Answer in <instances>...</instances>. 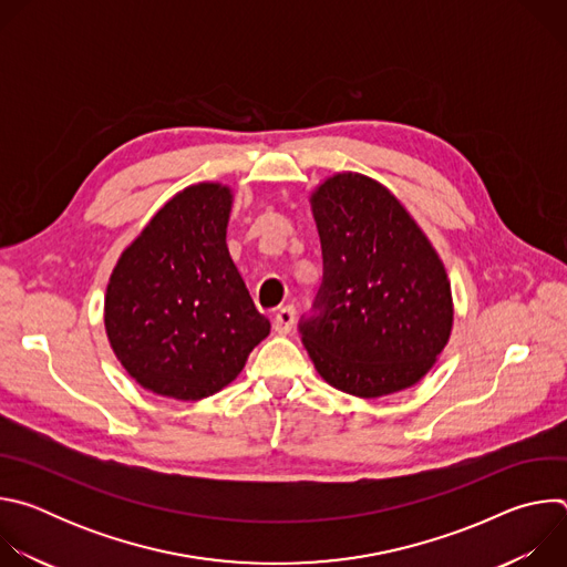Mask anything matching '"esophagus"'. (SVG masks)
Returning a JSON list of instances; mask_svg holds the SVG:
<instances>
[{"label":"esophagus","instance_id":"esophagus-1","mask_svg":"<svg viewBox=\"0 0 567 567\" xmlns=\"http://www.w3.org/2000/svg\"><path fill=\"white\" fill-rule=\"evenodd\" d=\"M293 307H280L276 313H274V330L276 334H289L291 332V326H293Z\"/></svg>","mask_w":567,"mask_h":567}]
</instances>
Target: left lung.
Wrapping results in <instances>:
<instances>
[{
	"label": "left lung",
	"mask_w": 567,
	"mask_h": 567,
	"mask_svg": "<svg viewBox=\"0 0 567 567\" xmlns=\"http://www.w3.org/2000/svg\"><path fill=\"white\" fill-rule=\"evenodd\" d=\"M326 280L300 326L316 372L377 399L420 383L446 348L455 307L429 235L383 184L334 173L309 195Z\"/></svg>",
	"instance_id": "left-lung-1"
}]
</instances>
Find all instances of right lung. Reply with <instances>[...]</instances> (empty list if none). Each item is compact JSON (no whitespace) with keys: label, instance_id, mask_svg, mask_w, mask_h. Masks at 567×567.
Instances as JSON below:
<instances>
[{"label":"right lung","instance_id":"1","mask_svg":"<svg viewBox=\"0 0 567 567\" xmlns=\"http://www.w3.org/2000/svg\"><path fill=\"white\" fill-rule=\"evenodd\" d=\"M233 188L199 182L161 206L123 249L105 291V332L145 390L199 401L237 379L271 332L226 245Z\"/></svg>","mask_w":567,"mask_h":567}]
</instances>
